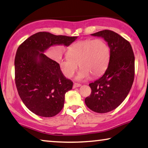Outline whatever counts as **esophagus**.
<instances>
[{
	"label": "esophagus",
	"mask_w": 148,
	"mask_h": 148,
	"mask_svg": "<svg viewBox=\"0 0 148 148\" xmlns=\"http://www.w3.org/2000/svg\"><path fill=\"white\" fill-rule=\"evenodd\" d=\"M81 86L80 84H78V83H74L73 85V88H79V87Z\"/></svg>",
	"instance_id": "34e87169"
}]
</instances>
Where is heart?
Wrapping results in <instances>:
<instances>
[{"mask_svg": "<svg viewBox=\"0 0 148 148\" xmlns=\"http://www.w3.org/2000/svg\"><path fill=\"white\" fill-rule=\"evenodd\" d=\"M68 55L58 60L62 74L68 78H72L78 69L79 81L88 79L91 75L98 77L107 69L110 60V49L102 39H86L77 41L68 49Z\"/></svg>", "mask_w": 148, "mask_h": 148, "instance_id": "obj_1", "label": "heart"}]
</instances>
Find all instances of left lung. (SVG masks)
<instances>
[{"mask_svg": "<svg viewBox=\"0 0 148 148\" xmlns=\"http://www.w3.org/2000/svg\"><path fill=\"white\" fill-rule=\"evenodd\" d=\"M91 35L107 42L110 60L105 74L89 84L91 93L85 103L91 111L105 113L118 107L127 97L134 78L135 58L130 43L116 33L105 29Z\"/></svg>", "mask_w": 148, "mask_h": 148, "instance_id": "left-lung-1", "label": "left lung"}]
</instances>
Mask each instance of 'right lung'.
Returning a JSON list of instances; mask_svg holds the SVG:
<instances>
[{"label":"right lung","mask_w":148,"mask_h":148,"mask_svg":"<svg viewBox=\"0 0 148 148\" xmlns=\"http://www.w3.org/2000/svg\"><path fill=\"white\" fill-rule=\"evenodd\" d=\"M76 39L38 32L18 48L14 60L16 88L24 105L37 115L57 114L64 106L65 93L73 86L63 75L58 63L44 53L54 45L69 47Z\"/></svg>","instance_id":"obj_1"}]
</instances>
